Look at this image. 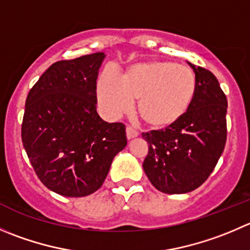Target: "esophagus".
<instances>
[{
  "mask_svg": "<svg viewBox=\"0 0 250 250\" xmlns=\"http://www.w3.org/2000/svg\"><path fill=\"white\" fill-rule=\"evenodd\" d=\"M125 133H127L128 139H133V138L138 137V134H139V133H138V130L135 129V128L130 127V125H128V127L125 128Z\"/></svg>",
  "mask_w": 250,
  "mask_h": 250,
  "instance_id": "obj_1",
  "label": "esophagus"
}]
</instances>
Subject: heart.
Returning a JSON list of instances; mask_svg holds the SVG:
<instances>
[{"instance_id": "b5f03b06", "label": "heart", "mask_w": 250, "mask_h": 250, "mask_svg": "<svg viewBox=\"0 0 250 250\" xmlns=\"http://www.w3.org/2000/svg\"><path fill=\"white\" fill-rule=\"evenodd\" d=\"M195 76L183 64L151 61L130 67L121 78L105 72L99 79L98 98L107 115L118 116L138 101L140 118L152 127H166L189 108Z\"/></svg>"}]
</instances>
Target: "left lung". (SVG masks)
Here are the masks:
<instances>
[{
  "instance_id": "8db88e82",
  "label": "left lung",
  "mask_w": 250,
  "mask_h": 250,
  "mask_svg": "<svg viewBox=\"0 0 250 250\" xmlns=\"http://www.w3.org/2000/svg\"><path fill=\"white\" fill-rule=\"evenodd\" d=\"M189 66L197 83L189 108L172 125L142 134L149 144L143 168L152 186L166 194L189 193L202 186L226 144V95L211 72Z\"/></svg>"
}]
</instances>
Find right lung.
Here are the masks:
<instances>
[{
	"label": "right lung",
	"instance_id": "1",
	"mask_svg": "<svg viewBox=\"0 0 250 250\" xmlns=\"http://www.w3.org/2000/svg\"><path fill=\"white\" fill-rule=\"evenodd\" d=\"M105 53L55 62L29 91L21 142L42 184L63 197H86L103 186L127 145L123 123L96 112V79Z\"/></svg>",
	"mask_w": 250,
	"mask_h": 250
}]
</instances>
